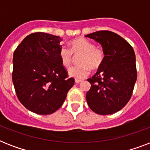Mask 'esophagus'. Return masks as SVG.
Returning <instances> with one entry per match:
<instances>
[{
	"label": "esophagus",
	"instance_id": "34e87169",
	"mask_svg": "<svg viewBox=\"0 0 150 150\" xmlns=\"http://www.w3.org/2000/svg\"><path fill=\"white\" fill-rule=\"evenodd\" d=\"M75 82H76V83H80L81 82H82V79H76L75 80Z\"/></svg>",
	"mask_w": 150,
	"mask_h": 150
}]
</instances>
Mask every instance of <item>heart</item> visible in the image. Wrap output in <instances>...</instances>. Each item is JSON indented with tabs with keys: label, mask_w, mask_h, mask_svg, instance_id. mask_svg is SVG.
<instances>
[{
	"label": "heart",
	"mask_w": 150,
	"mask_h": 150,
	"mask_svg": "<svg viewBox=\"0 0 150 150\" xmlns=\"http://www.w3.org/2000/svg\"><path fill=\"white\" fill-rule=\"evenodd\" d=\"M73 54L79 55V65L69 68L68 75L75 79H83L89 74L90 68L96 70L105 60L104 50L96 47L93 43L85 38L74 39L70 42V49L62 47L59 50V57L64 67L68 68L73 61Z\"/></svg>",
	"instance_id": "heart-1"
}]
</instances>
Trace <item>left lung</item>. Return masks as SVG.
<instances>
[{
    "label": "left lung",
    "instance_id": "1",
    "mask_svg": "<svg viewBox=\"0 0 150 150\" xmlns=\"http://www.w3.org/2000/svg\"><path fill=\"white\" fill-rule=\"evenodd\" d=\"M85 36L100 43L106 54L97 72L87 79L91 84L86 96L88 105L101 115L116 113L128 103L137 79L135 52L113 32L97 31Z\"/></svg>",
    "mask_w": 150,
    "mask_h": 150
}]
</instances>
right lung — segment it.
<instances>
[{"label": "right lung", "instance_id": "obj_1", "mask_svg": "<svg viewBox=\"0 0 150 150\" xmlns=\"http://www.w3.org/2000/svg\"><path fill=\"white\" fill-rule=\"evenodd\" d=\"M62 39L44 33L27 36L13 54L12 82L25 108L41 115L53 114L64 102L75 79L59 57Z\"/></svg>", "mask_w": 150, "mask_h": 150}]
</instances>
